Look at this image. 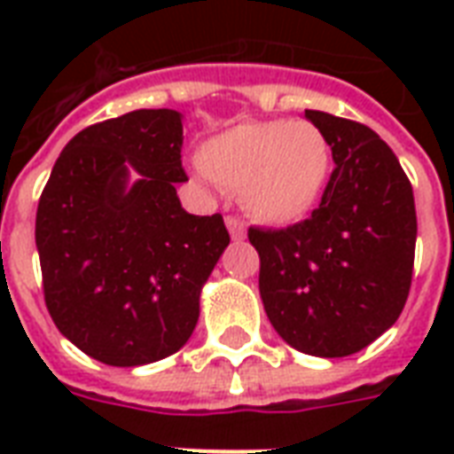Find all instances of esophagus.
Returning <instances> with one entry per match:
<instances>
[{
	"mask_svg": "<svg viewBox=\"0 0 454 454\" xmlns=\"http://www.w3.org/2000/svg\"><path fill=\"white\" fill-rule=\"evenodd\" d=\"M226 228L233 240H242V238H245V233H247V228H245V223H242L238 216H226Z\"/></svg>",
	"mask_w": 454,
	"mask_h": 454,
	"instance_id": "34e87169",
	"label": "esophagus"
}]
</instances>
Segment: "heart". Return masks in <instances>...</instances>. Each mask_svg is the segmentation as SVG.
Segmentation results:
<instances>
[{"mask_svg":"<svg viewBox=\"0 0 454 454\" xmlns=\"http://www.w3.org/2000/svg\"><path fill=\"white\" fill-rule=\"evenodd\" d=\"M198 176L240 192L242 207L269 226H294L316 212L332 174V151L306 120H252L200 148Z\"/></svg>","mask_w":454,"mask_h":454,"instance_id":"heart-1","label":"heart"}]
</instances>
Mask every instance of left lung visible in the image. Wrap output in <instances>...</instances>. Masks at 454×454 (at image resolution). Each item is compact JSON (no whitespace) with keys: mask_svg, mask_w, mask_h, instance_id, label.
<instances>
[{"mask_svg":"<svg viewBox=\"0 0 454 454\" xmlns=\"http://www.w3.org/2000/svg\"><path fill=\"white\" fill-rule=\"evenodd\" d=\"M330 144L332 171L309 219L249 228L262 259L259 292L270 325L301 353L344 358L398 320L415 263L412 185L370 127L306 110Z\"/></svg>","mask_w":454,"mask_h":454,"instance_id":"left-lung-1","label":"left lung"}]
</instances>
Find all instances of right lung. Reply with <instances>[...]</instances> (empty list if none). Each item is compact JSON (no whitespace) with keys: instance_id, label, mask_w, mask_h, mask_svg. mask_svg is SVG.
<instances>
[{"instance_id":"obj_1","label":"right lung","mask_w":454,"mask_h":454,"mask_svg":"<svg viewBox=\"0 0 454 454\" xmlns=\"http://www.w3.org/2000/svg\"><path fill=\"white\" fill-rule=\"evenodd\" d=\"M181 145L176 110L91 124L63 148L39 198L46 309L63 337L106 365H148L176 353L231 242L221 214L181 207Z\"/></svg>"}]
</instances>
